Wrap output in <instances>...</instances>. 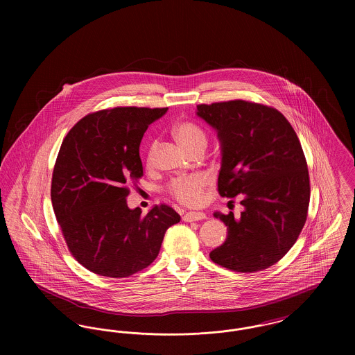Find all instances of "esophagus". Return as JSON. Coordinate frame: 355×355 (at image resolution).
I'll list each match as a JSON object with an SVG mask.
<instances>
[{"label":"esophagus","instance_id":"esophagus-1","mask_svg":"<svg viewBox=\"0 0 355 355\" xmlns=\"http://www.w3.org/2000/svg\"><path fill=\"white\" fill-rule=\"evenodd\" d=\"M203 218H206V214L202 211H189V213L184 214V217H182V220L185 222H193V220H203Z\"/></svg>","mask_w":355,"mask_h":355}]
</instances>
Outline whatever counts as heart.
<instances>
[{
	"instance_id": "b5f03b06",
	"label": "heart",
	"mask_w": 355,
	"mask_h": 355,
	"mask_svg": "<svg viewBox=\"0 0 355 355\" xmlns=\"http://www.w3.org/2000/svg\"><path fill=\"white\" fill-rule=\"evenodd\" d=\"M173 135L175 139L185 148L187 152H193L197 148H205L207 138L200 126L191 122H181L174 126ZM155 144H153L148 161H152ZM206 181L203 177H178L170 182L169 193L178 201L186 206H196L202 201L203 190Z\"/></svg>"
}]
</instances>
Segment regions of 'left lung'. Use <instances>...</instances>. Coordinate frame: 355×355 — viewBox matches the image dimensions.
Returning <instances> with one entry per match:
<instances>
[{"mask_svg": "<svg viewBox=\"0 0 355 355\" xmlns=\"http://www.w3.org/2000/svg\"><path fill=\"white\" fill-rule=\"evenodd\" d=\"M196 114L217 132L220 196L242 194L243 206L239 217L214 211L227 236L210 258L230 270L268 269L291 249L306 222L310 182L300 139L284 114L259 103L198 105Z\"/></svg>", "mask_w": 355, "mask_h": 355, "instance_id": "obj_1", "label": "left lung"}]
</instances>
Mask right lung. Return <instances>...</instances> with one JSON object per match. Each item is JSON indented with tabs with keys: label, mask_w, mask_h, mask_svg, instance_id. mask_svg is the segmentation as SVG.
Instances as JSON below:
<instances>
[{
	"label": "right lung",
	"mask_w": 355,
	"mask_h": 355,
	"mask_svg": "<svg viewBox=\"0 0 355 355\" xmlns=\"http://www.w3.org/2000/svg\"><path fill=\"white\" fill-rule=\"evenodd\" d=\"M168 112L114 107L78 121L62 141L51 180V203L73 257L98 275L123 278L148 268L181 217L166 205L146 216L126 202V184L142 175L139 144Z\"/></svg>",
	"instance_id": "right-lung-1"
}]
</instances>
